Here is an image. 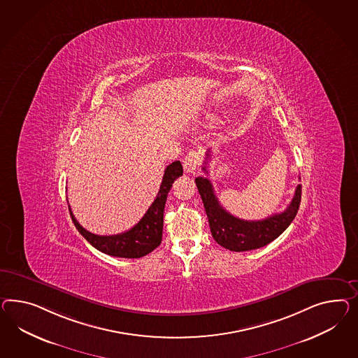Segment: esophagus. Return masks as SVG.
Instances as JSON below:
<instances>
[{
  "label": "esophagus",
  "instance_id": "esophagus-1",
  "mask_svg": "<svg viewBox=\"0 0 358 358\" xmlns=\"http://www.w3.org/2000/svg\"><path fill=\"white\" fill-rule=\"evenodd\" d=\"M202 162V156L201 152L198 151H190L185 156L184 159V169L186 173H194Z\"/></svg>",
  "mask_w": 358,
  "mask_h": 358
}]
</instances>
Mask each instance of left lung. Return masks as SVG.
<instances>
[{
  "label": "left lung",
  "instance_id": "1",
  "mask_svg": "<svg viewBox=\"0 0 358 358\" xmlns=\"http://www.w3.org/2000/svg\"><path fill=\"white\" fill-rule=\"evenodd\" d=\"M210 156L208 150L204 164ZM202 169L208 173L206 165ZM195 184L203 201L213 240L231 252H249L268 245L289 227L300 207L301 185H297L294 196L284 213H275L267 219L257 222L242 220L222 208L208 178L196 177Z\"/></svg>",
  "mask_w": 358,
  "mask_h": 358
}]
</instances>
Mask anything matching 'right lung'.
<instances>
[{
	"label": "right lung",
	"instance_id": "add662e5",
	"mask_svg": "<svg viewBox=\"0 0 358 358\" xmlns=\"http://www.w3.org/2000/svg\"><path fill=\"white\" fill-rule=\"evenodd\" d=\"M184 169L180 162H173L165 168L163 181L160 185V190L156 195L154 202L147 210L145 216L136 222V225L120 234L115 236H97L88 232L71 213L69 206V211L71 215V220L74 222L78 232L80 233L95 249L112 257L118 258H141L148 252L155 250L163 237V222H164V207L166 196L172 187L176 178L182 176Z\"/></svg>",
	"mask_w": 358,
	"mask_h": 358
}]
</instances>
